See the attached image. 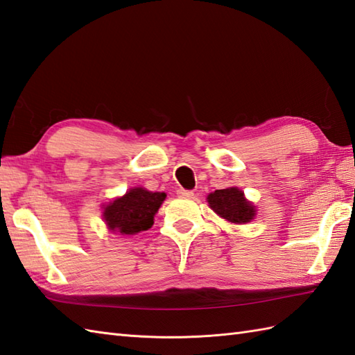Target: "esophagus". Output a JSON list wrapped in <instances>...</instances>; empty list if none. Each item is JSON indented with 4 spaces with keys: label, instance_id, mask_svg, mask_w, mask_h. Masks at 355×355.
<instances>
[{
    "label": "esophagus",
    "instance_id": "obj_1",
    "mask_svg": "<svg viewBox=\"0 0 355 355\" xmlns=\"http://www.w3.org/2000/svg\"><path fill=\"white\" fill-rule=\"evenodd\" d=\"M178 196L184 199H190V198H193L194 193L191 190H184V188H180V190H178Z\"/></svg>",
    "mask_w": 355,
    "mask_h": 355
}]
</instances>
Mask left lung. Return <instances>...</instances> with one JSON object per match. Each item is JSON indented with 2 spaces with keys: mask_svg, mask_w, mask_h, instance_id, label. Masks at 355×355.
Listing matches in <instances>:
<instances>
[{
  "mask_svg": "<svg viewBox=\"0 0 355 355\" xmlns=\"http://www.w3.org/2000/svg\"><path fill=\"white\" fill-rule=\"evenodd\" d=\"M208 203L220 217L232 223H248L255 216L254 205L244 199L243 193L235 187L211 193Z\"/></svg>",
  "mask_w": 355,
  "mask_h": 355,
  "instance_id": "1",
  "label": "left lung"
}]
</instances>
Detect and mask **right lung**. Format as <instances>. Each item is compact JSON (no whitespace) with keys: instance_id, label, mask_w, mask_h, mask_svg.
Masks as SVG:
<instances>
[{"instance_id":"obj_1","label":"right lung","mask_w":355,"mask_h":355,"mask_svg":"<svg viewBox=\"0 0 355 355\" xmlns=\"http://www.w3.org/2000/svg\"><path fill=\"white\" fill-rule=\"evenodd\" d=\"M165 199V193H152L144 188H132L123 198L107 205L105 222L112 232L133 235L147 231L153 225V216Z\"/></svg>"}]
</instances>
